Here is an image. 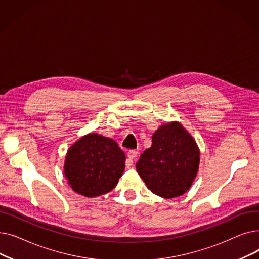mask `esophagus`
<instances>
[{
    "label": "esophagus",
    "mask_w": 259,
    "mask_h": 259,
    "mask_svg": "<svg viewBox=\"0 0 259 259\" xmlns=\"http://www.w3.org/2000/svg\"><path fill=\"white\" fill-rule=\"evenodd\" d=\"M138 156V151L135 150H130L128 152V158L126 160V166L127 167H131L133 165V161H134V158Z\"/></svg>",
    "instance_id": "34e87169"
}]
</instances>
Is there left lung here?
<instances>
[{
	"instance_id": "obj_1",
	"label": "left lung",
	"mask_w": 259,
	"mask_h": 259,
	"mask_svg": "<svg viewBox=\"0 0 259 259\" xmlns=\"http://www.w3.org/2000/svg\"><path fill=\"white\" fill-rule=\"evenodd\" d=\"M198 166L196 142L179 121H171L153 133L152 146L141 155L137 171L152 193L169 199L188 191Z\"/></svg>"
}]
</instances>
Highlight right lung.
Masks as SVG:
<instances>
[{
    "label": "right lung",
    "mask_w": 259,
    "mask_h": 259,
    "mask_svg": "<svg viewBox=\"0 0 259 259\" xmlns=\"http://www.w3.org/2000/svg\"><path fill=\"white\" fill-rule=\"evenodd\" d=\"M126 156L115 141L89 133L67 152L65 176L76 193L95 197L110 192L125 169Z\"/></svg>",
    "instance_id": "right-lung-1"
}]
</instances>
